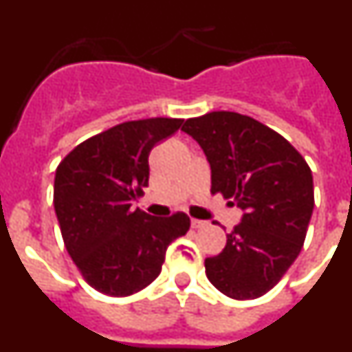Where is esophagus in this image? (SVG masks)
<instances>
[{
	"instance_id": "esophagus-1",
	"label": "esophagus",
	"mask_w": 352,
	"mask_h": 352,
	"mask_svg": "<svg viewBox=\"0 0 352 352\" xmlns=\"http://www.w3.org/2000/svg\"><path fill=\"white\" fill-rule=\"evenodd\" d=\"M192 227L194 229H203V227H208V222H204V220H197V219H192Z\"/></svg>"
}]
</instances>
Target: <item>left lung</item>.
<instances>
[{
    "instance_id": "1",
    "label": "left lung",
    "mask_w": 352,
    "mask_h": 352,
    "mask_svg": "<svg viewBox=\"0 0 352 352\" xmlns=\"http://www.w3.org/2000/svg\"><path fill=\"white\" fill-rule=\"evenodd\" d=\"M183 132L203 148L211 194L245 211L226 248L204 261L208 280L232 300H256L275 287L305 243L314 210V179L287 139L231 111L188 118Z\"/></svg>"
}]
</instances>
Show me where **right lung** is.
Segmentation results:
<instances>
[{"label": "right lung", "mask_w": 352, "mask_h": 352, "mask_svg": "<svg viewBox=\"0 0 352 352\" xmlns=\"http://www.w3.org/2000/svg\"><path fill=\"white\" fill-rule=\"evenodd\" d=\"M178 118L125 121L86 139L60 162L54 210L65 248L102 294L130 296L160 275L166 250L190 229L188 214L153 219L132 210L149 179V151L182 126Z\"/></svg>", "instance_id": "right-lung-1"}]
</instances>
